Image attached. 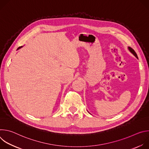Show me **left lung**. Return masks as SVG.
<instances>
[{
	"mask_svg": "<svg viewBox=\"0 0 149 149\" xmlns=\"http://www.w3.org/2000/svg\"><path fill=\"white\" fill-rule=\"evenodd\" d=\"M129 50H130V51L137 58H138V56H137V54H136V52L134 51V50L133 49V48H132L131 47H129Z\"/></svg>",
	"mask_w": 149,
	"mask_h": 149,
	"instance_id": "8db88e82",
	"label": "left lung"
}]
</instances>
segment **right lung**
I'll list each match as a JSON object with an SVG mask.
<instances>
[{
    "instance_id": "obj_1",
    "label": "right lung",
    "mask_w": 149,
    "mask_h": 149,
    "mask_svg": "<svg viewBox=\"0 0 149 149\" xmlns=\"http://www.w3.org/2000/svg\"><path fill=\"white\" fill-rule=\"evenodd\" d=\"M21 47H19V48H17V49H19V48H21Z\"/></svg>"
}]
</instances>
